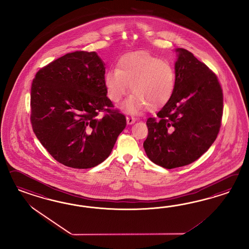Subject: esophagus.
Returning a JSON list of instances; mask_svg holds the SVG:
<instances>
[{
    "mask_svg": "<svg viewBox=\"0 0 249 249\" xmlns=\"http://www.w3.org/2000/svg\"><path fill=\"white\" fill-rule=\"evenodd\" d=\"M126 119H127V123L128 124H132V123H134L136 121V119L134 117H127Z\"/></svg>",
    "mask_w": 249,
    "mask_h": 249,
    "instance_id": "34e87169",
    "label": "esophagus"
}]
</instances>
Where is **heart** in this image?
<instances>
[{
	"label": "heart",
	"instance_id": "1",
	"mask_svg": "<svg viewBox=\"0 0 249 249\" xmlns=\"http://www.w3.org/2000/svg\"><path fill=\"white\" fill-rule=\"evenodd\" d=\"M106 91L111 101L118 102L133 92L124 104L130 113L149 107L157 109L166 105L174 94L175 73L172 66L150 53H134L122 57L118 68H110L104 76Z\"/></svg>",
	"mask_w": 249,
	"mask_h": 249
}]
</instances>
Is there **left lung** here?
<instances>
[{
    "label": "left lung",
    "mask_w": 249,
    "mask_h": 249,
    "mask_svg": "<svg viewBox=\"0 0 249 249\" xmlns=\"http://www.w3.org/2000/svg\"><path fill=\"white\" fill-rule=\"evenodd\" d=\"M175 87L169 102L147 120L144 150L166 169L188 165L211 147L223 116V89L216 75L185 49L178 48Z\"/></svg>",
    "instance_id": "obj_1"
}]
</instances>
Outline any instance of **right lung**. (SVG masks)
I'll return each instance as SVG.
<instances>
[{"label": "right lung", "mask_w": 249, "mask_h": 249, "mask_svg": "<svg viewBox=\"0 0 249 249\" xmlns=\"http://www.w3.org/2000/svg\"><path fill=\"white\" fill-rule=\"evenodd\" d=\"M96 52L68 53L41 68L31 87L32 128L55 160L75 169L104 161L126 118L107 97ZM99 112L105 114L99 116Z\"/></svg>", "instance_id": "add662e5"}]
</instances>
